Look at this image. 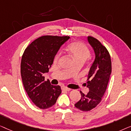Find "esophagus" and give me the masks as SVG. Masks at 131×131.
Masks as SVG:
<instances>
[{"label":"esophagus","instance_id":"1","mask_svg":"<svg viewBox=\"0 0 131 131\" xmlns=\"http://www.w3.org/2000/svg\"><path fill=\"white\" fill-rule=\"evenodd\" d=\"M61 88H62V90H63V91H70V90H71V89H70V88L66 87V86H61Z\"/></svg>","mask_w":131,"mask_h":131}]
</instances>
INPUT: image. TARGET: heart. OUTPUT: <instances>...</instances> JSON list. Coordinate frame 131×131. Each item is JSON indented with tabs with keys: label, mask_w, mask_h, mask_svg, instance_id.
Returning a JSON list of instances; mask_svg holds the SVG:
<instances>
[{
	"label": "heart",
	"mask_w": 131,
	"mask_h": 131,
	"mask_svg": "<svg viewBox=\"0 0 131 131\" xmlns=\"http://www.w3.org/2000/svg\"><path fill=\"white\" fill-rule=\"evenodd\" d=\"M67 50L74 59L75 62L82 60L85 62L91 55V52L88 47L79 41L72 42L67 46ZM61 53L58 52L55 55L54 62L56 63L59 59Z\"/></svg>",
	"instance_id": "1"
}]
</instances>
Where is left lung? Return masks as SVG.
<instances>
[{
  "mask_svg": "<svg viewBox=\"0 0 131 131\" xmlns=\"http://www.w3.org/2000/svg\"><path fill=\"white\" fill-rule=\"evenodd\" d=\"M88 40L95 54L86 82L90 91L86 95L80 91L81 98L75 104V107L83 112L90 111L101 102L112 72L111 58L106 47L93 37L88 36Z\"/></svg>",
  "mask_w": 131,
  "mask_h": 131,
  "instance_id": "1",
  "label": "left lung"
}]
</instances>
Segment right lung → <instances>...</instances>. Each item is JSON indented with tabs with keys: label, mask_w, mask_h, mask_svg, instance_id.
I'll use <instances>...</instances> for the list:
<instances>
[{
	"label": "right lung",
	"mask_w": 131,
	"mask_h": 131,
	"mask_svg": "<svg viewBox=\"0 0 131 131\" xmlns=\"http://www.w3.org/2000/svg\"><path fill=\"white\" fill-rule=\"evenodd\" d=\"M69 38L41 36L29 44L22 56L21 74L24 86L31 101L41 109L53 106L62 93L60 86L45 81L43 74L49 72L56 53Z\"/></svg>",
	"instance_id": "1"
}]
</instances>
